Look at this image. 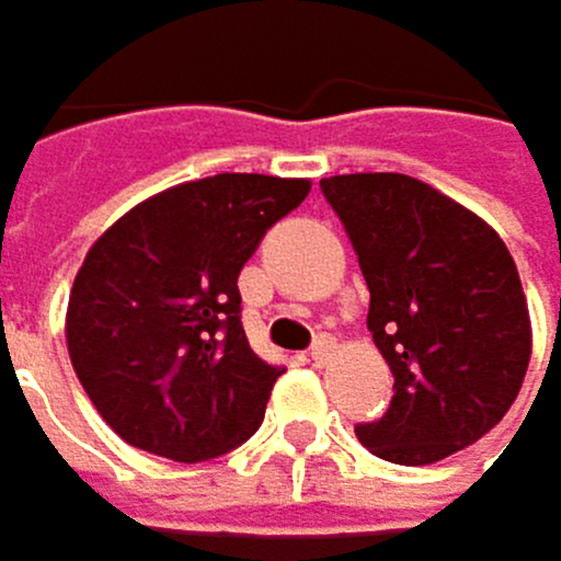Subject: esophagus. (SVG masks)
<instances>
[{"label":"esophagus","mask_w":561,"mask_h":561,"mask_svg":"<svg viewBox=\"0 0 561 561\" xmlns=\"http://www.w3.org/2000/svg\"><path fill=\"white\" fill-rule=\"evenodd\" d=\"M333 351H336V341H333V336H320V341L313 344V351H309V357H313L317 364H327Z\"/></svg>","instance_id":"esophagus-1"}]
</instances>
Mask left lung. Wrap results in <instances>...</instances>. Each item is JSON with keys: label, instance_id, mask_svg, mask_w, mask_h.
Wrapping results in <instances>:
<instances>
[{"label": "left lung", "instance_id": "left-lung-1", "mask_svg": "<svg viewBox=\"0 0 561 561\" xmlns=\"http://www.w3.org/2000/svg\"><path fill=\"white\" fill-rule=\"evenodd\" d=\"M371 289L367 330L394 375L391 405L357 425L375 456L439 463L507 415L531 360L518 268L483 217L405 173L320 180Z\"/></svg>", "mask_w": 561, "mask_h": 561}]
</instances>
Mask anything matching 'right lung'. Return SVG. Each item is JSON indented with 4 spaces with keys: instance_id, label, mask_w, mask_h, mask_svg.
Returning <instances> with one entry per match:
<instances>
[{
    "instance_id": "add662e5",
    "label": "right lung",
    "mask_w": 561,
    "mask_h": 561,
    "mask_svg": "<svg viewBox=\"0 0 561 561\" xmlns=\"http://www.w3.org/2000/svg\"><path fill=\"white\" fill-rule=\"evenodd\" d=\"M309 180L217 173L170 186L101 234L67 302V354L136 449L201 463L252 436L283 367L241 327L238 272Z\"/></svg>"
}]
</instances>
